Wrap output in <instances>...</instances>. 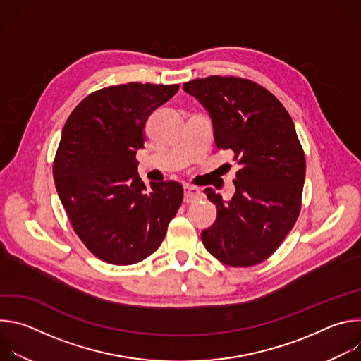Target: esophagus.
<instances>
[{"label": "esophagus", "mask_w": 361, "mask_h": 361, "mask_svg": "<svg viewBox=\"0 0 361 361\" xmlns=\"http://www.w3.org/2000/svg\"><path fill=\"white\" fill-rule=\"evenodd\" d=\"M201 195V191L192 185H184V202H194Z\"/></svg>", "instance_id": "34e87169"}]
</instances>
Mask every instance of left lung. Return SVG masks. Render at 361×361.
I'll return each instance as SVG.
<instances>
[{
	"label": "left lung",
	"instance_id": "obj_1",
	"mask_svg": "<svg viewBox=\"0 0 361 361\" xmlns=\"http://www.w3.org/2000/svg\"><path fill=\"white\" fill-rule=\"evenodd\" d=\"M183 90L209 111L216 145L231 149L240 166L231 200L204 190L217 219L201 231L202 244L227 266L259 264L279 248L301 209L305 159L294 123L269 90L245 78L212 75Z\"/></svg>",
	"mask_w": 361,
	"mask_h": 361
}]
</instances>
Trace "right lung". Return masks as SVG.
<instances>
[{
  "label": "right lung",
  "instance_id": "1",
  "mask_svg": "<svg viewBox=\"0 0 361 361\" xmlns=\"http://www.w3.org/2000/svg\"><path fill=\"white\" fill-rule=\"evenodd\" d=\"M178 87L128 82L98 90L63 128L53 166L56 188L75 234L102 262L130 266L147 259L183 202L180 183L147 187L135 160L148 117Z\"/></svg>",
  "mask_w": 361,
  "mask_h": 361
}]
</instances>
